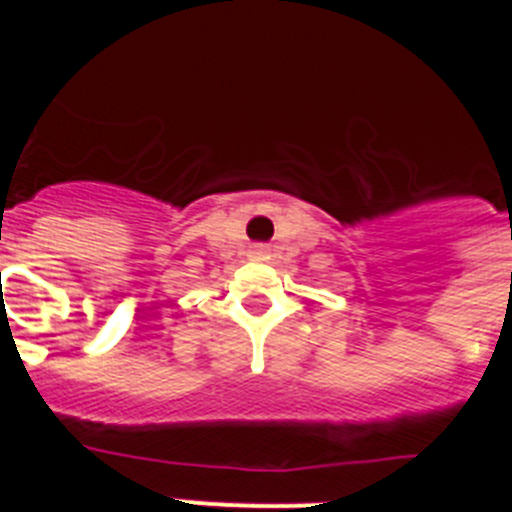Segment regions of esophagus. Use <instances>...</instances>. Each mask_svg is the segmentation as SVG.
Wrapping results in <instances>:
<instances>
[{
    "label": "esophagus",
    "mask_w": 512,
    "mask_h": 512,
    "mask_svg": "<svg viewBox=\"0 0 512 512\" xmlns=\"http://www.w3.org/2000/svg\"><path fill=\"white\" fill-rule=\"evenodd\" d=\"M251 256L253 259H259V261H266L271 256V251L266 246H253L251 248Z\"/></svg>",
    "instance_id": "1"
}]
</instances>
